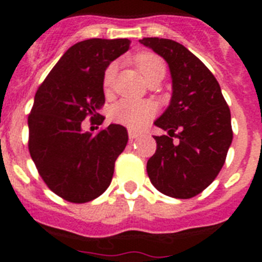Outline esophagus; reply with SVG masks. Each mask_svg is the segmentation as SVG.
Wrapping results in <instances>:
<instances>
[{"mask_svg":"<svg viewBox=\"0 0 262 262\" xmlns=\"http://www.w3.org/2000/svg\"><path fill=\"white\" fill-rule=\"evenodd\" d=\"M142 135V133H139V131H135V129H128V138L129 139H136L139 136Z\"/></svg>","mask_w":262,"mask_h":262,"instance_id":"obj_1","label":"esophagus"}]
</instances>
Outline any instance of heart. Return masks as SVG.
<instances>
[{"label": "heart", "instance_id": "heart-1", "mask_svg": "<svg viewBox=\"0 0 262 262\" xmlns=\"http://www.w3.org/2000/svg\"><path fill=\"white\" fill-rule=\"evenodd\" d=\"M136 67L140 71L144 80L151 78L152 76H156L159 73L164 75L165 73V64L163 59L157 55L151 52H143L138 55L135 59ZM115 69L117 66L114 62L106 68L103 73V89L106 93H108L114 80ZM156 113V106L152 102L147 101H134V99H123L120 102L115 103L111 108V118L119 124L131 127V128H139L143 124H145L151 119Z\"/></svg>", "mask_w": 262, "mask_h": 262}]
</instances>
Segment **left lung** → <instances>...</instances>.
<instances>
[{
  "label": "left lung",
  "mask_w": 262,
  "mask_h": 262,
  "mask_svg": "<svg viewBox=\"0 0 262 262\" xmlns=\"http://www.w3.org/2000/svg\"><path fill=\"white\" fill-rule=\"evenodd\" d=\"M139 41L168 62L172 76L170 103L155 120L168 135L155 136L157 148L147 163L148 177L160 193L193 198L224 165L233 136L230 107L214 75L186 47L163 38Z\"/></svg>",
  "instance_id": "1"
}]
</instances>
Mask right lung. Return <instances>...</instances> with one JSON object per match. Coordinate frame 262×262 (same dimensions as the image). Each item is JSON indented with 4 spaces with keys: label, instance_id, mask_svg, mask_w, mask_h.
<instances>
[{
    "label": "right lung",
    "instance_id": "1",
    "mask_svg": "<svg viewBox=\"0 0 262 262\" xmlns=\"http://www.w3.org/2000/svg\"><path fill=\"white\" fill-rule=\"evenodd\" d=\"M128 39H88L61 56L35 94L29 115V151L48 187L62 200L85 203L108 187L114 164L128 142L127 129L110 124L93 135L82 120L102 124L103 73L128 51Z\"/></svg>",
    "mask_w": 262,
    "mask_h": 262
}]
</instances>
